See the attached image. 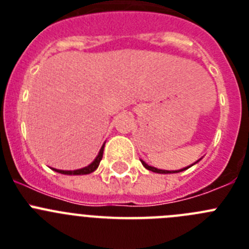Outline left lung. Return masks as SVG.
<instances>
[{"mask_svg":"<svg viewBox=\"0 0 249 249\" xmlns=\"http://www.w3.org/2000/svg\"><path fill=\"white\" fill-rule=\"evenodd\" d=\"M198 160H197V162H198ZM141 162H142V164H143L144 168H147V169H148V171H152V172H155V173H160V175H168V173H178V172H182V171H186V169H188V168H190V167H192L193 164L197 163V162H195V163L191 164V166L184 167V168L178 169V171H166V169H158V168H156V167L148 166V164H147L146 162H144V160H141Z\"/></svg>","mask_w":249,"mask_h":249,"instance_id":"8db88e82","label":"left lung"}]
</instances>
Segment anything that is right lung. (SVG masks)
Here are the masks:
<instances>
[{
  "instance_id": "right-lung-1",
  "label": "right lung",
  "mask_w": 249,
  "mask_h": 249,
  "mask_svg": "<svg viewBox=\"0 0 249 249\" xmlns=\"http://www.w3.org/2000/svg\"><path fill=\"white\" fill-rule=\"evenodd\" d=\"M103 148H105V143H103V146L101 147L97 157L94 158L93 162H92L91 164H89L87 167H83V168H80V169H74V171H62V169H56V168H52V169H53L54 172L62 173V175H67V176L89 175V173L94 172V171L98 168V166H100V162H101V160H102V156H103Z\"/></svg>"
}]
</instances>
